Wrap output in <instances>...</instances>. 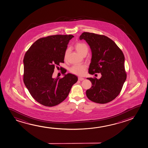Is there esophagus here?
I'll list each match as a JSON object with an SVG mask.
<instances>
[{"label": "esophagus", "mask_w": 148, "mask_h": 148, "mask_svg": "<svg viewBox=\"0 0 148 148\" xmlns=\"http://www.w3.org/2000/svg\"><path fill=\"white\" fill-rule=\"evenodd\" d=\"M84 78H83V77H78V80H80V81H82V80H84Z\"/></svg>", "instance_id": "34e87169"}]
</instances>
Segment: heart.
Returning <instances> with one entry per match:
<instances>
[{
	"mask_svg": "<svg viewBox=\"0 0 148 148\" xmlns=\"http://www.w3.org/2000/svg\"><path fill=\"white\" fill-rule=\"evenodd\" d=\"M75 49L81 55H83L84 53H88V48L87 45L84 43H78L75 45ZM68 53V50L65 52L64 58H66V54ZM86 68V66L85 64L82 65H76L72 66L70 69V71L71 73L77 75H82L84 73V71Z\"/></svg>",
	"mask_w": 148,
	"mask_h": 148,
	"instance_id": "heart-1",
	"label": "heart"
}]
</instances>
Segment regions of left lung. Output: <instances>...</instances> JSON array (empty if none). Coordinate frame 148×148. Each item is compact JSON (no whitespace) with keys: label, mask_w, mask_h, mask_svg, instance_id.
I'll list each match as a JSON object with an SVG mask.
<instances>
[{"label":"left lung","mask_w":148,"mask_h":148,"mask_svg":"<svg viewBox=\"0 0 148 148\" xmlns=\"http://www.w3.org/2000/svg\"><path fill=\"white\" fill-rule=\"evenodd\" d=\"M79 39L86 42L92 52L88 73L101 74L100 79L87 78L92 86L86 91V96L100 104L112 101L120 94L126 79L124 54L114 42L105 36L84 32Z\"/></svg>","instance_id":"left-lung-1"}]
</instances>
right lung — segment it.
<instances>
[{
    "label": "right lung",
    "mask_w": 148,
    "mask_h": 148,
    "mask_svg": "<svg viewBox=\"0 0 148 148\" xmlns=\"http://www.w3.org/2000/svg\"><path fill=\"white\" fill-rule=\"evenodd\" d=\"M73 35H54L39 39L26 52L23 59V82L32 96L46 106L64 100L78 80L76 76L62 72L53 78L54 68L64 62V55Z\"/></svg>",
    "instance_id": "obj_1"
}]
</instances>
